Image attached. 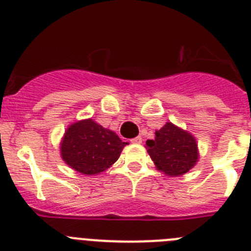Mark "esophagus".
Wrapping results in <instances>:
<instances>
[{"label": "esophagus", "mask_w": 251, "mask_h": 251, "mask_svg": "<svg viewBox=\"0 0 251 251\" xmlns=\"http://www.w3.org/2000/svg\"><path fill=\"white\" fill-rule=\"evenodd\" d=\"M131 142H132V144H141V142H142V137L141 136L134 137V139L131 140Z\"/></svg>", "instance_id": "34e87169"}]
</instances>
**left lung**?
I'll return each mask as SVG.
<instances>
[{
	"mask_svg": "<svg viewBox=\"0 0 251 251\" xmlns=\"http://www.w3.org/2000/svg\"><path fill=\"white\" fill-rule=\"evenodd\" d=\"M145 148L157 170L170 177L186 174L199 160L195 137L173 123L155 131V139L148 140Z\"/></svg>",
	"mask_w": 251,
	"mask_h": 251,
	"instance_id": "1",
	"label": "left lung"
}]
</instances>
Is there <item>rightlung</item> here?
<instances>
[{"instance_id": "add662e5", "label": "right lung", "mask_w": 251, "mask_h": 251, "mask_svg": "<svg viewBox=\"0 0 251 251\" xmlns=\"http://www.w3.org/2000/svg\"><path fill=\"white\" fill-rule=\"evenodd\" d=\"M126 145L115 131L85 119L69 125L61 140L60 153L70 168L91 176L111 168Z\"/></svg>"}]
</instances>
